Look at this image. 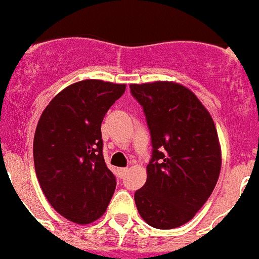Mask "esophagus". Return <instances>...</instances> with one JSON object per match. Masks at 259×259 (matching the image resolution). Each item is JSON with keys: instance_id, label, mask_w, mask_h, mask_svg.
<instances>
[{"instance_id": "1", "label": "esophagus", "mask_w": 259, "mask_h": 259, "mask_svg": "<svg viewBox=\"0 0 259 259\" xmlns=\"http://www.w3.org/2000/svg\"><path fill=\"white\" fill-rule=\"evenodd\" d=\"M127 171H129V168L127 167H125V168H119L118 170V174H119V178H123L127 174Z\"/></svg>"}]
</instances>
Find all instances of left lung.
<instances>
[{"mask_svg": "<svg viewBox=\"0 0 259 259\" xmlns=\"http://www.w3.org/2000/svg\"><path fill=\"white\" fill-rule=\"evenodd\" d=\"M130 92L143 108L153 145L146 183L134 193L137 209L156 229L182 227L205 204L220 175L216 126L182 84H132Z\"/></svg>", "mask_w": 259, "mask_h": 259, "instance_id": "1", "label": "left lung"}]
</instances>
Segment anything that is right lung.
<instances>
[{
    "instance_id": "right-lung-1",
    "label": "right lung",
    "mask_w": 259,
    "mask_h": 259,
    "mask_svg": "<svg viewBox=\"0 0 259 259\" xmlns=\"http://www.w3.org/2000/svg\"><path fill=\"white\" fill-rule=\"evenodd\" d=\"M125 84L82 80L59 92L43 110L34 136V166L51 207L72 223L103 216L116 178L103 155L101 122Z\"/></svg>"
}]
</instances>
